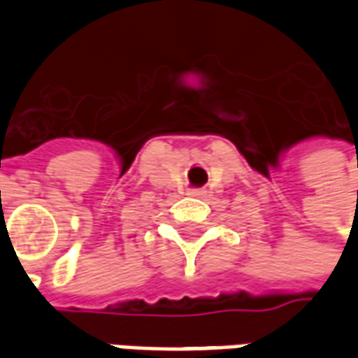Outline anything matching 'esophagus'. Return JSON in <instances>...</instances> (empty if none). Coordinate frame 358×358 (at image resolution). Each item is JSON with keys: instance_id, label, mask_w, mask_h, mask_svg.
I'll return each instance as SVG.
<instances>
[{"instance_id": "1", "label": "esophagus", "mask_w": 358, "mask_h": 358, "mask_svg": "<svg viewBox=\"0 0 358 358\" xmlns=\"http://www.w3.org/2000/svg\"><path fill=\"white\" fill-rule=\"evenodd\" d=\"M187 195H192V197H203V195H205V189H201V187H189V189H187Z\"/></svg>"}]
</instances>
